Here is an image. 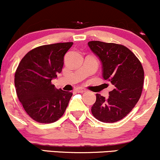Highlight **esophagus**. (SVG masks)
<instances>
[{
    "mask_svg": "<svg viewBox=\"0 0 160 160\" xmlns=\"http://www.w3.org/2000/svg\"><path fill=\"white\" fill-rule=\"evenodd\" d=\"M76 91L78 92V93H84V92L86 91V90L83 89V88H76Z\"/></svg>",
    "mask_w": 160,
    "mask_h": 160,
    "instance_id": "esophagus-1",
    "label": "esophagus"
}]
</instances>
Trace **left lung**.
<instances>
[{"label": "left lung", "instance_id": "left-lung-1", "mask_svg": "<svg viewBox=\"0 0 160 160\" xmlns=\"http://www.w3.org/2000/svg\"><path fill=\"white\" fill-rule=\"evenodd\" d=\"M88 46L102 63V76L113 85L106 99L97 93L91 107L95 118L104 123H114L128 114L142 95L144 69L138 58L121 44L90 41Z\"/></svg>", "mask_w": 160, "mask_h": 160}]
</instances>
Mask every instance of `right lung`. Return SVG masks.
Listing matches in <instances>:
<instances>
[{"mask_svg":"<svg viewBox=\"0 0 160 160\" xmlns=\"http://www.w3.org/2000/svg\"><path fill=\"white\" fill-rule=\"evenodd\" d=\"M73 42L45 45L28 52L15 73V87L20 102L35 121L50 123L64 114L72 93L56 89L52 80L63 66V57Z\"/></svg>","mask_w":160,"mask_h":160,"instance_id":"1","label":"right lung"}]
</instances>
